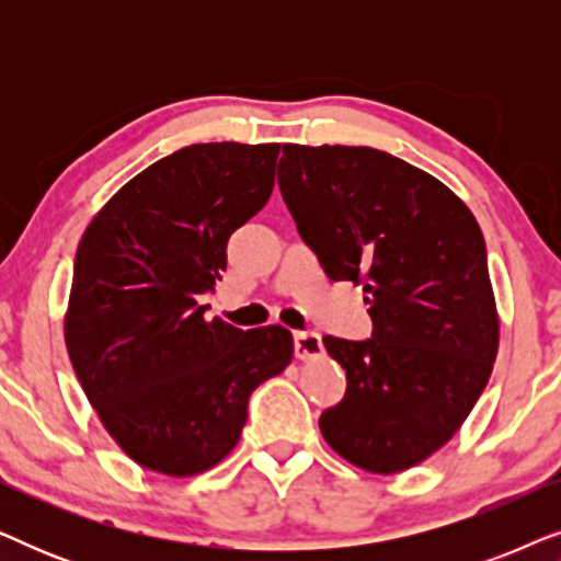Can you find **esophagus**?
<instances>
[{
  "instance_id": "obj_1",
  "label": "esophagus",
  "mask_w": 561,
  "mask_h": 561,
  "mask_svg": "<svg viewBox=\"0 0 561 561\" xmlns=\"http://www.w3.org/2000/svg\"><path fill=\"white\" fill-rule=\"evenodd\" d=\"M294 344L298 359H317L324 352V344H321V336L317 332H296Z\"/></svg>"
}]
</instances>
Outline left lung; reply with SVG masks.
Segmentation results:
<instances>
[{
	"label": "left lung",
	"mask_w": 561,
	"mask_h": 561,
	"mask_svg": "<svg viewBox=\"0 0 561 561\" xmlns=\"http://www.w3.org/2000/svg\"><path fill=\"white\" fill-rule=\"evenodd\" d=\"M278 186L332 280L363 286L373 340L327 334L347 393L329 447L375 474L411 470L459 432L501 342L478 219L455 191L375 148L283 145Z\"/></svg>",
	"instance_id": "left-lung-1"
}]
</instances>
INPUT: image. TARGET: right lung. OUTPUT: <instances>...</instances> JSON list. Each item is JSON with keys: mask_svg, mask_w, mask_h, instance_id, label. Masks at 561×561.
<instances>
[{"mask_svg": "<svg viewBox=\"0 0 561 561\" xmlns=\"http://www.w3.org/2000/svg\"><path fill=\"white\" fill-rule=\"evenodd\" d=\"M278 142H202L127 181L89 221L73 263L66 350L117 447L145 470L194 478L240 442L252 390L294 357L286 327L204 319L198 296L227 240L271 198Z\"/></svg>", "mask_w": 561, "mask_h": 561, "instance_id": "obj_1", "label": "right lung"}]
</instances>
